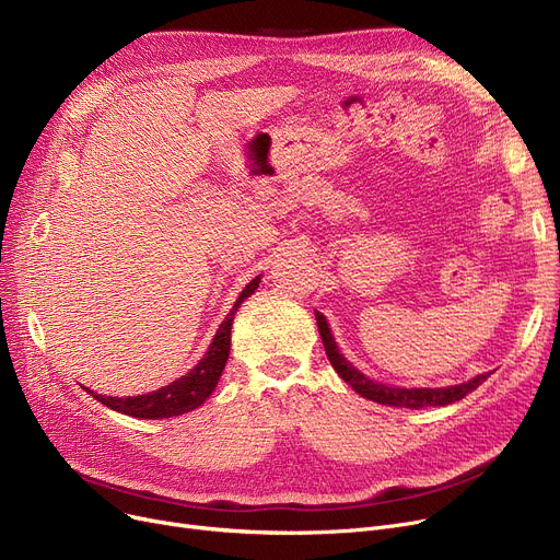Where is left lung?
Segmentation results:
<instances>
[{"instance_id":"8db88e82","label":"left lung","mask_w":560,"mask_h":560,"mask_svg":"<svg viewBox=\"0 0 560 560\" xmlns=\"http://www.w3.org/2000/svg\"><path fill=\"white\" fill-rule=\"evenodd\" d=\"M317 319V329L322 336V342H325L327 349V359L334 365V370L340 374L342 381L354 388L361 397H368L376 404H386V406H401V408H424V406H447L458 399H463L467 393L477 390L483 381L490 376V372L475 376L467 384L450 386V388H390L386 384H376V381L368 378L363 372H359L345 357L338 351L334 336L329 331L327 319L322 313H315Z\"/></svg>"}]
</instances>
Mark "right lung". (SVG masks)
<instances>
[{"label":"right lung","instance_id":"1","mask_svg":"<svg viewBox=\"0 0 560 560\" xmlns=\"http://www.w3.org/2000/svg\"><path fill=\"white\" fill-rule=\"evenodd\" d=\"M260 277L252 279L247 283V288L241 292L238 302L233 304L231 313L224 317V322L220 325L209 351L206 357L197 363V368H192L186 376L172 381L170 386L154 390L150 395H140V397H106V395H95L97 401H102L104 406L117 410V413H125L131 418H142V420H159V418H172V416H182L188 413V410L197 408L203 404V399L209 397L218 381L222 376V370L226 365L229 359V347H231V322L238 306L252 295V292L258 288ZM88 390V388H83ZM91 393V390H88Z\"/></svg>","mask_w":560,"mask_h":560}]
</instances>
